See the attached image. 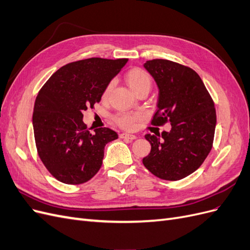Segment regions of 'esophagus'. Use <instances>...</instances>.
I'll use <instances>...</instances> for the list:
<instances>
[{
	"label": "esophagus",
	"mask_w": 250,
	"mask_h": 250,
	"mask_svg": "<svg viewBox=\"0 0 250 250\" xmlns=\"http://www.w3.org/2000/svg\"><path fill=\"white\" fill-rule=\"evenodd\" d=\"M120 138L121 139H125V140H135V139H137V135L131 134V133L123 132V133L120 134Z\"/></svg>",
	"instance_id": "esophagus-1"
}]
</instances>
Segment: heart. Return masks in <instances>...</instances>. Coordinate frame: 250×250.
Wrapping results in <instances>:
<instances>
[{"label":"heart","instance_id":"heart-1","mask_svg":"<svg viewBox=\"0 0 250 250\" xmlns=\"http://www.w3.org/2000/svg\"><path fill=\"white\" fill-rule=\"evenodd\" d=\"M125 80L133 93L138 92L141 88H150L151 86V77L149 73L145 70L140 69V67H134V69L128 71L125 75ZM111 88L112 82H109L103 90V98H106L108 96ZM137 120L138 116L129 115V113H123V115H119L116 118L117 123L123 128H126V129H131V128H133Z\"/></svg>","mask_w":250,"mask_h":250}]
</instances>
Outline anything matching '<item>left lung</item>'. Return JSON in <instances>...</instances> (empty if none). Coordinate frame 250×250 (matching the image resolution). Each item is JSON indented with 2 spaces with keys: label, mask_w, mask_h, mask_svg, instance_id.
I'll use <instances>...</instances> for the list:
<instances>
[{
  "label": "left lung",
  "mask_w": 250,
  "mask_h": 250,
  "mask_svg": "<svg viewBox=\"0 0 250 250\" xmlns=\"http://www.w3.org/2000/svg\"><path fill=\"white\" fill-rule=\"evenodd\" d=\"M144 67L158 88L152 123H171L169 132L145 135L150 153L143 164L153 175L179 180L197 170L213 146L215 104L199 75L191 67L167 59L148 60Z\"/></svg>",
  "instance_id": "1"
}]
</instances>
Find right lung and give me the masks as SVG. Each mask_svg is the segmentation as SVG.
I'll return each mask as SVG.
<instances>
[{"label":"right lung","instance_id":"obj_1","mask_svg":"<svg viewBox=\"0 0 250 250\" xmlns=\"http://www.w3.org/2000/svg\"><path fill=\"white\" fill-rule=\"evenodd\" d=\"M127 58H87L56 71L36 97L32 124L37 152L44 167L67 185L86 183L100 170L106 144L118 139L109 128L90 133L83 111L100 102L103 90Z\"/></svg>","mask_w":250,"mask_h":250}]
</instances>
